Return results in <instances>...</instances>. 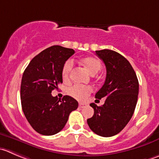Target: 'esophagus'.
<instances>
[{
    "mask_svg": "<svg viewBox=\"0 0 159 159\" xmlns=\"http://www.w3.org/2000/svg\"><path fill=\"white\" fill-rule=\"evenodd\" d=\"M86 106L85 103H83V102H79V107L80 108H84V106Z\"/></svg>",
    "mask_w": 159,
    "mask_h": 159,
    "instance_id": "1",
    "label": "esophagus"
}]
</instances>
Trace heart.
Returning <instances> with one entry per match:
<instances>
[{
    "mask_svg": "<svg viewBox=\"0 0 159 159\" xmlns=\"http://www.w3.org/2000/svg\"><path fill=\"white\" fill-rule=\"evenodd\" d=\"M81 62L92 75H95L98 73L102 67L101 62L95 57L89 56L83 57L81 60ZM72 68H73V62L71 61H66L62 69V77L64 81L69 80ZM92 92V88L91 86L79 85V84L74 85L73 87L68 89L69 95L79 100L85 99Z\"/></svg>",
    "mask_w": 159,
    "mask_h": 159,
    "instance_id": "heart-1",
    "label": "heart"
}]
</instances>
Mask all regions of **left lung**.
<instances>
[{
  "instance_id": "left-lung-1",
  "label": "left lung",
  "mask_w": 159,
  "mask_h": 159,
  "mask_svg": "<svg viewBox=\"0 0 159 159\" xmlns=\"http://www.w3.org/2000/svg\"><path fill=\"white\" fill-rule=\"evenodd\" d=\"M106 65V77L95 98H106L102 106H90L94 115L88 119L91 130L102 137L119 134L130 120L138 102L139 83L136 73L128 61L111 50L95 51Z\"/></svg>"
}]
</instances>
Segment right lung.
Wrapping results in <instances>:
<instances>
[{"mask_svg":"<svg viewBox=\"0 0 159 159\" xmlns=\"http://www.w3.org/2000/svg\"><path fill=\"white\" fill-rule=\"evenodd\" d=\"M74 53L73 49L50 47L36 55L23 73L21 107L28 122L40 134H57L67 124L70 112L78 109V101L72 97L64 95L61 100L51 94L63 82V67Z\"/></svg>","mask_w":159,"mask_h":159,"instance_id":"1","label":"right lung"}]
</instances>
